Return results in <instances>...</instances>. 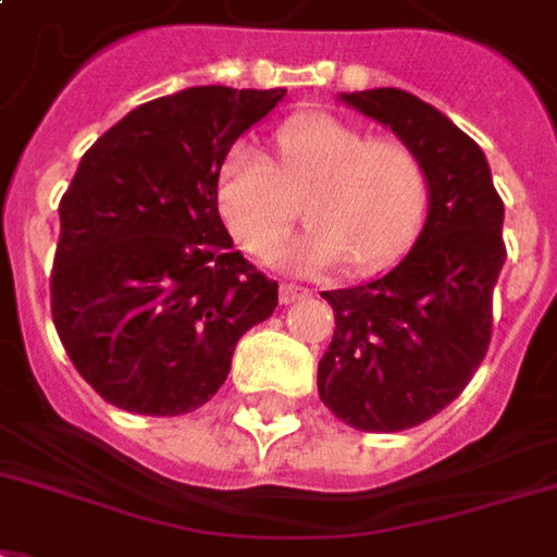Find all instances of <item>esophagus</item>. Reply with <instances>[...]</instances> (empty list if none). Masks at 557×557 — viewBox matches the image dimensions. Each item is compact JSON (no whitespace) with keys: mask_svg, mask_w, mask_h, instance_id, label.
<instances>
[{"mask_svg":"<svg viewBox=\"0 0 557 557\" xmlns=\"http://www.w3.org/2000/svg\"><path fill=\"white\" fill-rule=\"evenodd\" d=\"M308 294H311L308 287H299V284H290V282H282V287H278V299H282L284 305L296 302V299H302V296Z\"/></svg>","mask_w":557,"mask_h":557,"instance_id":"1","label":"esophagus"}]
</instances>
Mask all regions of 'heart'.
<instances>
[{"label":"heart","instance_id":"1","mask_svg":"<svg viewBox=\"0 0 557 557\" xmlns=\"http://www.w3.org/2000/svg\"><path fill=\"white\" fill-rule=\"evenodd\" d=\"M275 164L252 144H234L216 178L225 228L267 261L294 228L302 205L308 232L284 263L317 273L346 261L375 273L413 244L429 208L420 154L396 137H370L334 114H299L278 125Z\"/></svg>","mask_w":557,"mask_h":557}]
</instances>
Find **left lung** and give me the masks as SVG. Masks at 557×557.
Returning a JSON list of instances; mask_svg holds the SVG:
<instances>
[{
    "label": "left lung",
    "instance_id": "obj_1",
    "mask_svg": "<svg viewBox=\"0 0 557 557\" xmlns=\"http://www.w3.org/2000/svg\"><path fill=\"white\" fill-rule=\"evenodd\" d=\"M420 154L429 216L391 273L325 290L334 337L317 367L329 411L358 432H405L470 384L493 332V284L505 263L502 205L479 144L399 87L341 94Z\"/></svg>",
    "mask_w": 557,
    "mask_h": 557
}]
</instances>
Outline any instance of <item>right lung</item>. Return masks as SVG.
<instances>
[{
  "mask_svg": "<svg viewBox=\"0 0 557 557\" xmlns=\"http://www.w3.org/2000/svg\"><path fill=\"white\" fill-rule=\"evenodd\" d=\"M208 85L111 125L61 196L52 323L104 403L146 417L196 411L223 387L237 341L278 284L232 244L216 178L234 140L282 102Z\"/></svg>",
  "mask_w": 557,
  "mask_h": 557,
  "instance_id": "add662e5",
  "label": "right lung"
}]
</instances>
